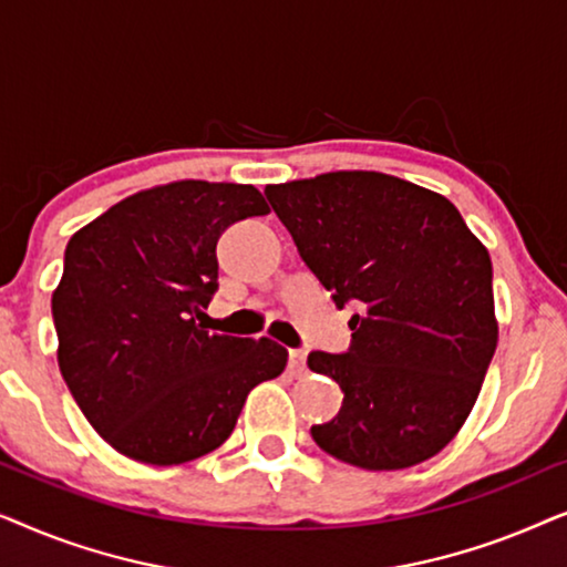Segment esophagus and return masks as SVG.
Instances as JSON below:
<instances>
[{"instance_id": "esophagus-1", "label": "esophagus", "mask_w": 567, "mask_h": 567, "mask_svg": "<svg viewBox=\"0 0 567 567\" xmlns=\"http://www.w3.org/2000/svg\"><path fill=\"white\" fill-rule=\"evenodd\" d=\"M305 361H307V351H301V348H291L289 369L293 371V374H305Z\"/></svg>"}]
</instances>
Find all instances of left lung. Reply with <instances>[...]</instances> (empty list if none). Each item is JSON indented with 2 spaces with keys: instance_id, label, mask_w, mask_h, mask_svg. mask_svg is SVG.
Returning a JSON list of instances; mask_svg holds the SVG:
<instances>
[{
  "instance_id": "left-lung-1",
  "label": "left lung",
  "mask_w": 567,
  "mask_h": 567,
  "mask_svg": "<svg viewBox=\"0 0 567 567\" xmlns=\"http://www.w3.org/2000/svg\"><path fill=\"white\" fill-rule=\"evenodd\" d=\"M266 196L336 307L355 305L346 353H309L343 405L317 446L363 470L439 454L475 405L498 343L491 255L452 200L382 173H328Z\"/></svg>"
}]
</instances>
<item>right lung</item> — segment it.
Instances as JSON below:
<instances>
[{
    "instance_id": "add662e5",
    "label": "right lung",
    "mask_w": 567,
    "mask_h": 567,
    "mask_svg": "<svg viewBox=\"0 0 567 567\" xmlns=\"http://www.w3.org/2000/svg\"><path fill=\"white\" fill-rule=\"evenodd\" d=\"M252 185L142 190L76 231L51 312L61 377L92 429L144 464H181L229 439L247 392L284 371V346L208 332L216 243L266 216Z\"/></svg>"
}]
</instances>
